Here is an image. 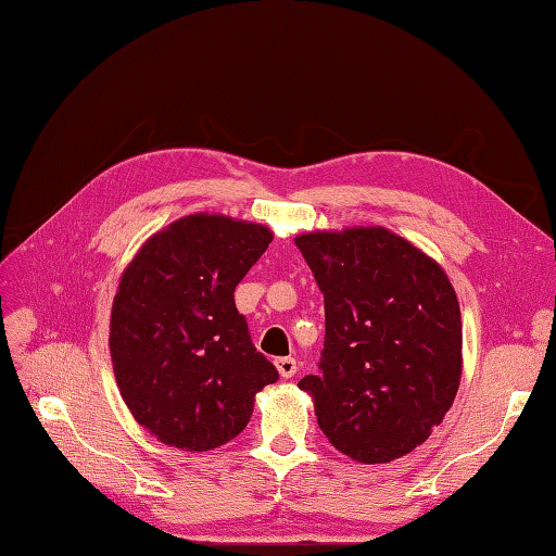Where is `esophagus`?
Returning a JSON list of instances; mask_svg holds the SVG:
<instances>
[{
  "label": "esophagus",
  "mask_w": 556,
  "mask_h": 556,
  "mask_svg": "<svg viewBox=\"0 0 556 556\" xmlns=\"http://www.w3.org/2000/svg\"><path fill=\"white\" fill-rule=\"evenodd\" d=\"M276 368L280 372V377H286V380H290V377H294L296 370H300V363H296L292 356L276 358Z\"/></svg>",
  "instance_id": "esophagus-1"
}]
</instances>
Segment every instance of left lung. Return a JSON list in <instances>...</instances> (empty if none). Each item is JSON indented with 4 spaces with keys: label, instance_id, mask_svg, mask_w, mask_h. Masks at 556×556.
Segmentation results:
<instances>
[{
    "label": "left lung",
    "instance_id": "left-lung-1",
    "mask_svg": "<svg viewBox=\"0 0 556 556\" xmlns=\"http://www.w3.org/2000/svg\"><path fill=\"white\" fill-rule=\"evenodd\" d=\"M325 302L314 396L318 427L358 463H391L425 443L455 401L463 320L443 268L380 226L294 240Z\"/></svg>",
    "mask_w": 556,
    "mask_h": 556
}]
</instances>
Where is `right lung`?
<instances>
[{
    "instance_id": "right-lung-1",
    "label": "right lung",
    "mask_w": 556,
    "mask_h": 556,
    "mask_svg": "<svg viewBox=\"0 0 556 556\" xmlns=\"http://www.w3.org/2000/svg\"><path fill=\"white\" fill-rule=\"evenodd\" d=\"M270 240L260 224L191 214L148 240L122 274L111 314L115 380L137 422L172 448L236 439L256 391L278 380L233 300Z\"/></svg>"
}]
</instances>
